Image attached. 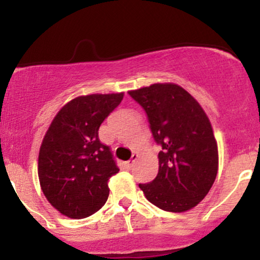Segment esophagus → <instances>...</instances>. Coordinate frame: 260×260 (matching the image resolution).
I'll return each instance as SVG.
<instances>
[{
	"label": "esophagus",
	"mask_w": 260,
	"mask_h": 260,
	"mask_svg": "<svg viewBox=\"0 0 260 260\" xmlns=\"http://www.w3.org/2000/svg\"><path fill=\"white\" fill-rule=\"evenodd\" d=\"M137 159H138V154H133L132 155V157H131V160L128 161V168H131V166H132V164L134 162V161H136Z\"/></svg>",
	"instance_id": "obj_1"
}]
</instances>
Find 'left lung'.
<instances>
[{
    "mask_svg": "<svg viewBox=\"0 0 260 260\" xmlns=\"http://www.w3.org/2000/svg\"><path fill=\"white\" fill-rule=\"evenodd\" d=\"M147 113L154 140L160 145L159 172L140 183L150 203L165 211L194 208L216 178L219 156L207 113L180 85L165 83L128 91Z\"/></svg>",
    "mask_w": 260,
    "mask_h": 260,
    "instance_id": "8db88e82",
    "label": "left lung"
}]
</instances>
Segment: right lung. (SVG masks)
<instances>
[{"mask_svg":"<svg viewBox=\"0 0 260 260\" xmlns=\"http://www.w3.org/2000/svg\"><path fill=\"white\" fill-rule=\"evenodd\" d=\"M122 99L123 92L76 98L59 110L45 134L39 181L50 204L66 216H90L109 198L107 181L120 169L111 149L100 142L99 128Z\"/></svg>","mask_w":260,"mask_h":260,"instance_id":"1","label":"right lung"}]
</instances>
